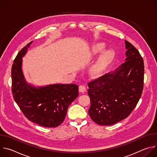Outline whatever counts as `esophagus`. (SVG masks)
<instances>
[{
    "instance_id": "obj_1",
    "label": "esophagus",
    "mask_w": 157,
    "mask_h": 157,
    "mask_svg": "<svg viewBox=\"0 0 157 157\" xmlns=\"http://www.w3.org/2000/svg\"><path fill=\"white\" fill-rule=\"evenodd\" d=\"M79 91L81 93H84L86 91V87L84 85H80L79 86Z\"/></svg>"
}]
</instances>
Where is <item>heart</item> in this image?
I'll use <instances>...</instances> for the list:
<instances>
[{
	"instance_id": "obj_1",
	"label": "heart",
	"mask_w": 157,
	"mask_h": 157,
	"mask_svg": "<svg viewBox=\"0 0 157 157\" xmlns=\"http://www.w3.org/2000/svg\"><path fill=\"white\" fill-rule=\"evenodd\" d=\"M104 48V45L102 44L98 43L96 44L93 47V53L94 54L99 53ZM114 56V52L111 50H107L102 53L100 58H99L98 62L95 64L93 68V71L94 73H99L103 71L107 65L108 64L109 61Z\"/></svg>"
}]
</instances>
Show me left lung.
<instances>
[{"label": "left lung", "mask_w": 157, "mask_h": 157, "mask_svg": "<svg viewBox=\"0 0 157 157\" xmlns=\"http://www.w3.org/2000/svg\"><path fill=\"white\" fill-rule=\"evenodd\" d=\"M125 61L113 73L88 83L89 115L100 125H111L127 118L142 96L144 59L136 47L125 41Z\"/></svg>", "instance_id": "left-lung-1"}]
</instances>
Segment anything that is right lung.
Listing matches in <instances>:
<instances>
[{
  "mask_svg": "<svg viewBox=\"0 0 157 157\" xmlns=\"http://www.w3.org/2000/svg\"><path fill=\"white\" fill-rule=\"evenodd\" d=\"M32 43L18 53L12 64L13 97L29 121L43 127H56L64 121L69 105L78 96V86L56 84L35 87L27 84L22 73L21 62Z\"/></svg>",
  "mask_w": 157,
  "mask_h": 157,
  "instance_id": "add662e5",
  "label": "right lung"
}]
</instances>
